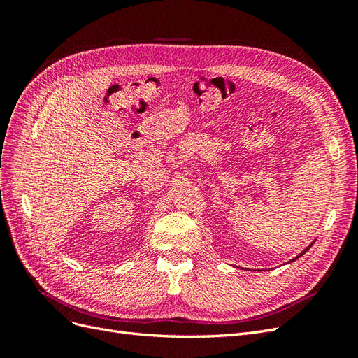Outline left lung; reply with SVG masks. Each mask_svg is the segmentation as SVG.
Masks as SVG:
<instances>
[{
    "mask_svg": "<svg viewBox=\"0 0 358 358\" xmlns=\"http://www.w3.org/2000/svg\"><path fill=\"white\" fill-rule=\"evenodd\" d=\"M310 246H312V245H309V246H308V248H306V249H305V251H303V252H301V254H300V255H297V257H296V258H292V259H291V262H294V259H297V258H299V257H301V255H303V254H305V252H306V251H308V249H309V248H310ZM291 262H289V263H291Z\"/></svg>",
    "mask_w": 358,
    "mask_h": 358,
    "instance_id": "left-lung-1",
    "label": "left lung"
}]
</instances>
